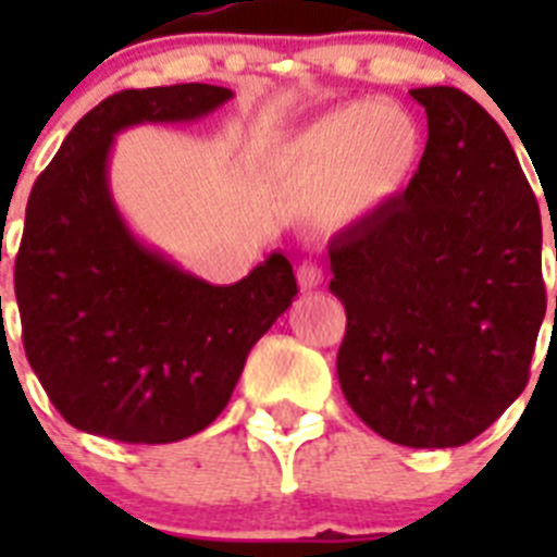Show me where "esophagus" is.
<instances>
[{"mask_svg": "<svg viewBox=\"0 0 557 557\" xmlns=\"http://www.w3.org/2000/svg\"><path fill=\"white\" fill-rule=\"evenodd\" d=\"M323 284V270L314 262H304L298 268V287L301 289H318Z\"/></svg>", "mask_w": 557, "mask_h": 557, "instance_id": "34e87169", "label": "esophagus"}]
</instances>
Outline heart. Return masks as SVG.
I'll return each instance as SVG.
<instances>
[{
	"label": "heart",
	"mask_w": 557,
	"mask_h": 557,
	"mask_svg": "<svg viewBox=\"0 0 557 557\" xmlns=\"http://www.w3.org/2000/svg\"><path fill=\"white\" fill-rule=\"evenodd\" d=\"M416 161L412 122L396 108L366 102L339 108L295 136L278 152V172L298 209L318 211L329 225H351L391 203Z\"/></svg>",
	"instance_id": "b5f03b06"
}]
</instances>
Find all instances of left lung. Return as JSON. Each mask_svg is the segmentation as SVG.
<instances>
[{"mask_svg": "<svg viewBox=\"0 0 557 557\" xmlns=\"http://www.w3.org/2000/svg\"><path fill=\"white\" fill-rule=\"evenodd\" d=\"M424 156L405 195L329 239L346 307L339 387L412 449L474 441L528 385L547 295L541 211L491 113L460 88H412Z\"/></svg>", "mask_w": 557, "mask_h": 557, "instance_id": "8db88e82", "label": "left lung"}]
</instances>
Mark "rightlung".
<instances>
[{"instance_id":"add662e5","label":"right lung","mask_w":557,"mask_h":557,"mask_svg":"<svg viewBox=\"0 0 557 557\" xmlns=\"http://www.w3.org/2000/svg\"><path fill=\"white\" fill-rule=\"evenodd\" d=\"M231 97L209 83L108 97L29 191L16 256L24 351L75 430L122 444H172L206 430L256 339L298 295L282 250L236 284L186 273L133 234L111 195L116 133L203 120Z\"/></svg>"}]
</instances>
